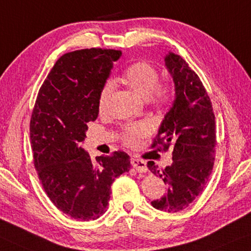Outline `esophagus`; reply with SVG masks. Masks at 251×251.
<instances>
[{"label": "esophagus", "instance_id": "1", "mask_svg": "<svg viewBox=\"0 0 251 251\" xmlns=\"http://www.w3.org/2000/svg\"><path fill=\"white\" fill-rule=\"evenodd\" d=\"M130 162H132V166L134 168L136 169L137 172L140 173H146L148 171V167H147V162L142 160V159H139V158H132L130 159Z\"/></svg>", "mask_w": 251, "mask_h": 251}]
</instances>
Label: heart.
I'll use <instances>...</instances> for the list:
<instances>
[{
    "instance_id": "obj_1",
    "label": "heart",
    "mask_w": 251,
    "mask_h": 251,
    "mask_svg": "<svg viewBox=\"0 0 251 251\" xmlns=\"http://www.w3.org/2000/svg\"><path fill=\"white\" fill-rule=\"evenodd\" d=\"M123 82L140 98L149 101L158 109L168 107L174 100L175 89L172 83L159 82V73L157 68L146 61H137L129 65L123 74ZM114 85L107 82L101 87L98 95V110L104 114L110 104ZM151 128L147 123H132L122 127L121 139L127 147L135 148L147 135Z\"/></svg>"
}]
</instances>
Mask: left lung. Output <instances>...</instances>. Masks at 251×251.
I'll return each mask as SVG.
<instances>
[{"label": "left lung", "instance_id": "1", "mask_svg": "<svg viewBox=\"0 0 251 251\" xmlns=\"http://www.w3.org/2000/svg\"><path fill=\"white\" fill-rule=\"evenodd\" d=\"M165 61L176 98L151 148L168 151L172 147L173 164L162 169L149 161L148 167L168 186L166 195L151 204L176 213L190 206L206 188L214 167L216 130L213 105L199 76L177 54L169 53Z\"/></svg>", "mask_w": 251, "mask_h": 251}]
</instances>
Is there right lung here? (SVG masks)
Wrapping results in <instances>:
<instances>
[{
	"label": "right lung",
	"mask_w": 251,
	"mask_h": 251,
	"mask_svg": "<svg viewBox=\"0 0 251 251\" xmlns=\"http://www.w3.org/2000/svg\"><path fill=\"white\" fill-rule=\"evenodd\" d=\"M122 51L85 49L60 56L38 91L30 117L34 166L45 193L78 221L102 216L111 184L129 171V156L115 151L91 160L80 144L98 117V95Z\"/></svg>",
	"instance_id": "1"
}]
</instances>
